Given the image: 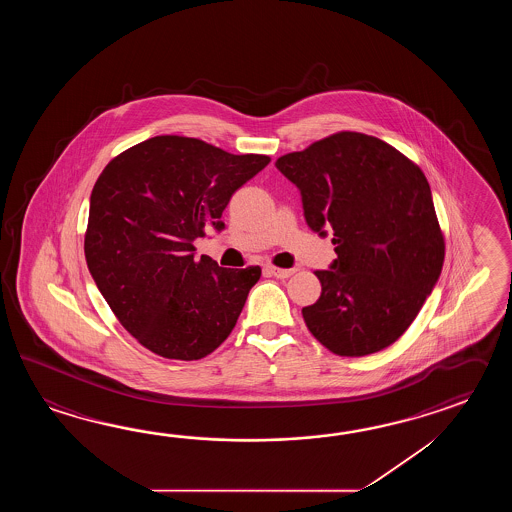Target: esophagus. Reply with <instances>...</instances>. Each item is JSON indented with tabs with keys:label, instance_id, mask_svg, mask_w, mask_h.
Listing matches in <instances>:
<instances>
[{
	"label": "esophagus",
	"instance_id": "1",
	"mask_svg": "<svg viewBox=\"0 0 512 512\" xmlns=\"http://www.w3.org/2000/svg\"><path fill=\"white\" fill-rule=\"evenodd\" d=\"M267 271L271 272L272 276H276V278H280V280H285V278H289V276H293L296 269H278V267H267Z\"/></svg>",
	"mask_w": 512,
	"mask_h": 512
}]
</instances>
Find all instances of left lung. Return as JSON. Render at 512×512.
I'll list each match as a JSON object with an SVG mask.
<instances>
[{
	"mask_svg": "<svg viewBox=\"0 0 512 512\" xmlns=\"http://www.w3.org/2000/svg\"><path fill=\"white\" fill-rule=\"evenodd\" d=\"M276 168L302 194L311 230H333L337 260L316 271L322 294L302 309L311 335L340 357L392 346L414 322L445 261L425 174L377 137L340 131Z\"/></svg>",
	"mask_w": 512,
	"mask_h": 512,
	"instance_id": "obj_1",
	"label": "left lung"
}]
</instances>
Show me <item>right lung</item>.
I'll return each instance as SVG.
<instances>
[{
  "instance_id": "add662e5",
  "label": "right lung",
  "mask_w": 512,
  "mask_h": 512,
  "mask_svg": "<svg viewBox=\"0 0 512 512\" xmlns=\"http://www.w3.org/2000/svg\"><path fill=\"white\" fill-rule=\"evenodd\" d=\"M269 163L159 135L102 170L89 203L87 269L120 324L155 355L203 359L236 326L261 269L196 260L194 240L225 229L230 197Z\"/></svg>"
}]
</instances>
